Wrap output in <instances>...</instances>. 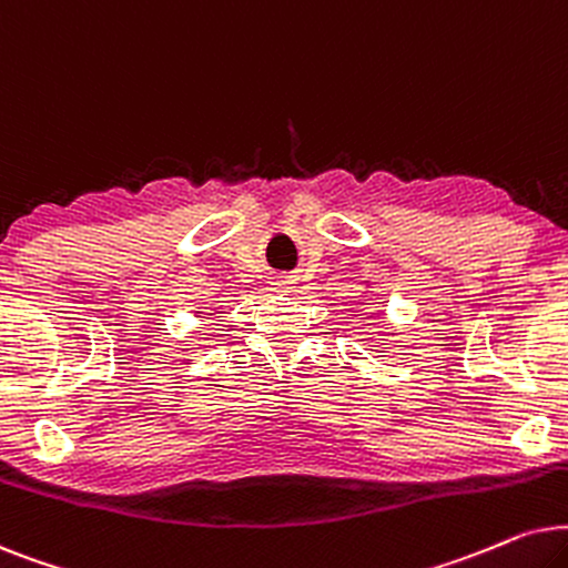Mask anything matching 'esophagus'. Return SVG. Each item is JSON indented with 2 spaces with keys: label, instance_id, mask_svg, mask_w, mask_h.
<instances>
[{
  "label": "esophagus",
  "instance_id": "esophagus-1",
  "mask_svg": "<svg viewBox=\"0 0 568 568\" xmlns=\"http://www.w3.org/2000/svg\"><path fill=\"white\" fill-rule=\"evenodd\" d=\"M272 285H275V288H277V291L288 293V291H291V285H293V280H291V277H277V280H275V283H272Z\"/></svg>",
  "mask_w": 568,
  "mask_h": 568
}]
</instances>
